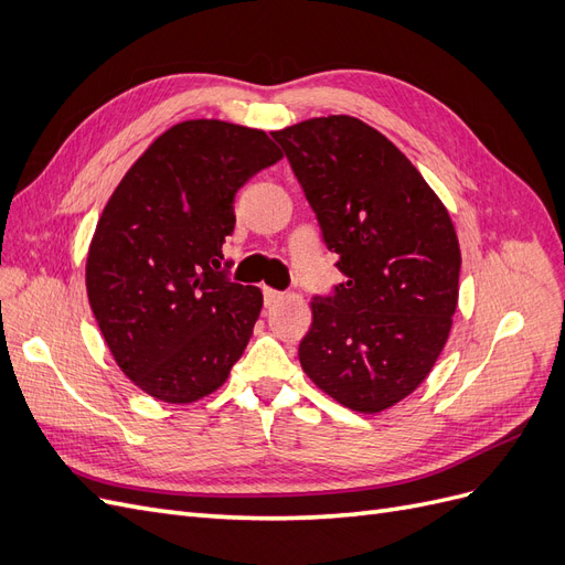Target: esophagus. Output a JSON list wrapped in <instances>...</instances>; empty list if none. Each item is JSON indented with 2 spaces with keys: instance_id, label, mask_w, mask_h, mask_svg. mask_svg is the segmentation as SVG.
I'll use <instances>...</instances> for the list:
<instances>
[{
  "instance_id": "34e87169",
  "label": "esophagus",
  "mask_w": 565,
  "mask_h": 565,
  "mask_svg": "<svg viewBox=\"0 0 565 565\" xmlns=\"http://www.w3.org/2000/svg\"><path fill=\"white\" fill-rule=\"evenodd\" d=\"M262 292H264V301H266V306H273V303H278L280 299H282V292H278V289H273V287H262Z\"/></svg>"
}]
</instances>
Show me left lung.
<instances>
[{
    "mask_svg": "<svg viewBox=\"0 0 565 565\" xmlns=\"http://www.w3.org/2000/svg\"><path fill=\"white\" fill-rule=\"evenodd\" d=\"M347 280L313 297L299 363L355 413L409 396L446 347L461 254L452 218L384 134L349 115L273 131Z\"/></svg>",
    "mask_w": 565,
    "mask_h": 565,
    "instance_id": "1",
    "label": "left lung"
}]
</instances>
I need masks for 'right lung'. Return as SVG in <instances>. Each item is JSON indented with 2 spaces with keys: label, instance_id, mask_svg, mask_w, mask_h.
Here are the masks:
<instances>
[{
  "label": "right lung",
  "instance_id": "right-lung-1",
  "mask_svg": "<svg viewBox=\"0 0 565 565\" xmlns=\"http://www.w3.org/2000/svg\"><path fill=\"white\" fill-rule=\"evenodd\" d=\"M280 158L262 129L185 119L110 195L89 245L87 295L115 363L148 396L195 403L243 355L264 297L218 270L221 247L235 193Z\"/></svg>",
  "mask_w": 565,
  "mask_h": 565
}]
</instances>
